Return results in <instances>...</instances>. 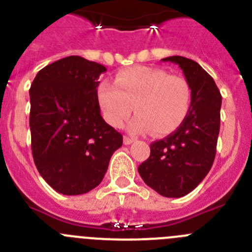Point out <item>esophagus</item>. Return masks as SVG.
Segmentation results:
<instances>
[{
	"mask_svg": "<svg viewBox=\"0 0 252 252\" xmlns=\"http://www.w3.org/2000/svg\"><path fill=\"white\" fill-rule=\"evenodd\" d=\"M133 141H135V140H133L132 137H128V136H125L124 137V144H125V145H130V144H132Z\"/></svg>",
	"mask_w": 252,
	"mask_h": 252,
	"instance_id": "esophagus-1",
	"label": "esophagus"
}]
</instances>
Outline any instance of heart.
Listing matches in <instances>:
<instances>
[{
    "instance_id": "b5f03b06",
    "label": "heart",
    "mask_w": 252,
    "mask_h": 252,
    "mask_svg": "<svg viewBox=\"0 0 252 252\" xmlns=\"http://www.w3.org/2000/svg\"><path fill=\"white\" fill-rule=\"evenodd\" d=\"M97 94L104 117L112 126L121 127L135 106L137 115L130 122V130L135 133L151 130L155 136L177 130L192 102L186 78L141 65L121 70L115 83L102 82Z\"/></svg>"
}]
</instances>
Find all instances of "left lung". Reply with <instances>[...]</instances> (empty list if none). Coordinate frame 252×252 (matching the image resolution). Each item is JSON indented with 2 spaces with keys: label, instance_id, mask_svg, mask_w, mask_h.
Segmentation results:
<instances>
[{
  "label": "left lung",
  "instance_id": "left-lung-1",
  "mask_svg": "<svg viewBox=\"0 0 252 252\" xmlns=\"http://www.w3.org/2000/svg\"><path fill=\"white\" fill-rule=\"evenodd\" d=\"M190 84V108L179 127L150 144V157L137 168L142 180L164 197L188 194L204 179L216 157L222 97L213 78L197 62L168 57Z\"/></svg>",
  "mask_w": 252,
  "mask_h": 252
}]
</instances>
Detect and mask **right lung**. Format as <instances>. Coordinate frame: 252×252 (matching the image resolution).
<instances>
[{"instance_id":"obj_1","label":"right lung","mask_w":252,"mask_h":252,"mask_svg":"<svg viewBox=\"0 0 252 252\" xmlns=\"http://www.w3.org/2000/svg\"><path fill=\"white\" fill-rule=\"evenodd\" d=\"M106 66L72 55L43 68L30 88L31 150L57 192L78 195L98 186L122 135L101 116L97 87Z\"/></svg>"}]
</instances>
